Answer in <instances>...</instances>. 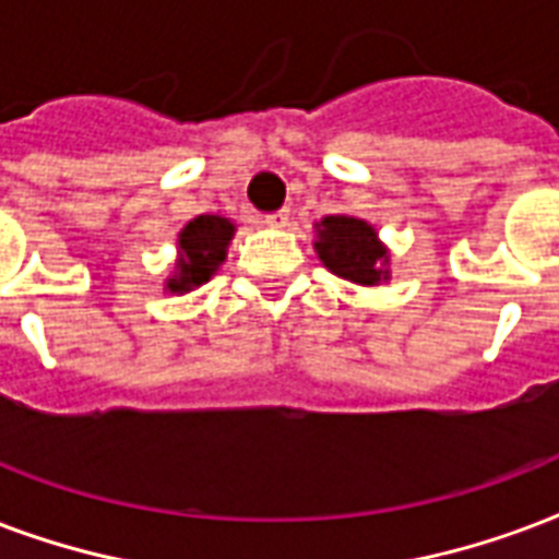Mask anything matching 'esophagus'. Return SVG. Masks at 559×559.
Listing matches in <instances>:
<instances>
[{
  "instance_id": "obj_1",
  "label": "esophagus",
  "mask_w": 559,
  "mask_h": 559,
  "mask_svg": "<svg viewBox=\"0 0 559 559\" xmlns=\"http://www.w3.org/2000/svg\"><path fill=\"white\" fill-rule=\"evenodd\" d=\"M263 223L270 225V228H287L289 211L287 207H281V211H275V213H266V219H263Z\"/></svg>"
}]
</instances>
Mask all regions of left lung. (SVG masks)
Returning <instances> with one entry per match:
<instances>
[{"label": "left lung", "instance_id": "8db88e82", "mask_svg": "<svg viewBox=\"0 0 559 559\" xmlns=\"http://www.w3.org/2000/svg\"><path fill=\"white\" fill-rule=\"evenodd\" d=\"M313 249H317L319 261L340 278L355 281L364 287H378L381 281L390 278V270H386L390 251L378 240V231L372 225L357 216L334 213L317 223Z\"/></svg>", "mask_w": 559, "mask_h": 559}]
</instances>
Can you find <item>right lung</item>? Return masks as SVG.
I'll use <instances>...</instances> for the list:
<instances>
[{
  "instance_id": "right-lung-1",
  "label": "right lung",
  "mask_w": 559,
  "mask_h": 559,
  "mask_svg": "<svg viewBox=\"0 0 559 559\" xmlns=\"http://www.w3.org/2000/svg\"><path fill=\"white\" fill-rule=\"evenodd\" d=\"M234 237V223L225 216L202 213L178 234V261L173 278H166L169 293H190L202 287L216 275L228 254V242Z\"/></svg>"
}]
</instances>
